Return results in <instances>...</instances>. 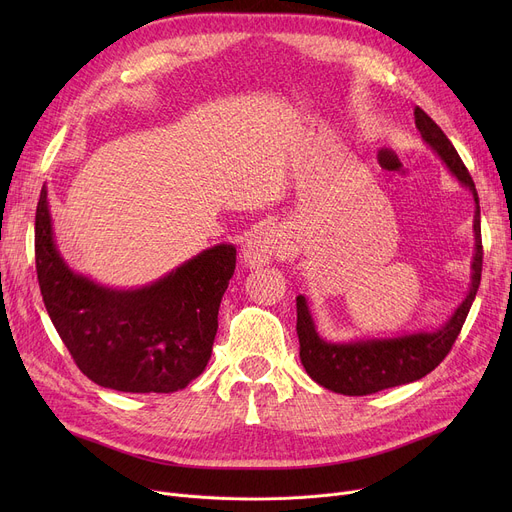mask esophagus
Returning <instances> with one entry per match:
<instances>
[{
  "mask_svg": "<svg viewBox=\"0 0 512 512\" xmlns=\"http://www.w3.org/2000/svg\"><path fill=\"white\" fill-rule=\"evenodd\" d=\"M284 236L278 226L267 224L253 230L245 242H242V261L249 270H259V267L270 263L282 249Z\"/></svg>",
  "mask_w": 512,
  "mask_h": 512,
  "instance_id": "esophagus-1",
  "label": "esophagus"
}]
</instances>
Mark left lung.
Returning a JSON list of instances; mask_svg holds the SVG:
<instances>
[{"label":"left lung","mask_w":512,"mask_h":512,"mask_svg":"<svg viewBox=\"0 0 512 512\" xmlns=\"http://www.w3.org/2000/svg\"><path fill=\"white\" fill-rule=\"evenodd\" d=\"M415 126L421 139L432 149L446 166V170L471 193L475 203L473 238L475 253L471 259V284L465 299L452 311L442 326L432 330L407 332L386 338H351L342 342L326 340L317 332L309 303L299 294L297 297V334L301 344V363L309 378L336 394L365 396L386 388L411 384L423 375L434 371L459 336L467 313L475 301L481 280V224H479V197L473 178L469 176L463 159L456 153L442 128L429 118L421 107H415Z\"/></svg>","instance_id":"1"}]
</instances>
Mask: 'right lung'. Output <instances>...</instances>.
Returning a JSON list of instances; mask_svg holds the SVG:
<instances>
[{"instance_id": "obj_1", "label": "right lung", "mask_w": 512, "mask_h": 512, "mask_svg": "<svg viewBox=\"0 0 512 512\" xmlns=\"http://www.w3.org/2000/svg\"><path fill=\"white\" fill-rule=\"evenodd\" d=\"M37 278L45 309L87 378L132 394H168L205 371L236 247H209L151 284L105 286L62 257L43 184L35 215Z\"/></svg>"}]
</instances>
